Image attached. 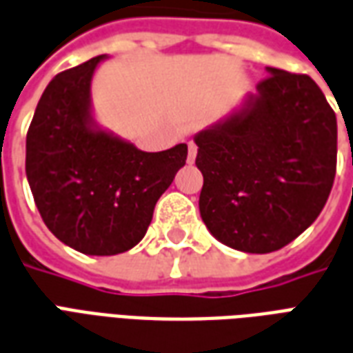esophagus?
Returning <instances> with one entry per match:
<instances>
[{
  "label": "esophagus",
  "instance_id": "34e87169",
  "mask_svg": "<svg viewBox=\"0 0 353 353\" xmlns=\"http://www.w3.org/2000/svg\"><path fill=\"white\" fill-rule=\"evenodd\" d=\"M197 156V146L194 143H188V163H194Z\"/></svg>",
  "mask_w": 353,
  "mask_h": 353
}]
</instances>
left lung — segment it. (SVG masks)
I'll return each mask as SVG.
<instances>
[{
  "label": "left lung",
  "instance_id": "left-lung-1",
  "mask_svg": "<svg viewBox=\"0 0 353 353\" xmlns=\"http://www.w3.org/2000/svg\"><path fill=\"white\" fill-rule=\"evenodd\" d=\"M267 73L235 110L194 137L203 222L246 254L280 250L307 230L336 171V117L323 92L308 74Z\"/></svg>",
  "mask_w": 353,
  "mask_h": 353
}]
</instances>
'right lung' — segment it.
Wrapping results in <instances>:
<instances>
[{"instance_id": "obj_1", "label": "right lung", "mask_w": 353, "mask_h": 353, "mask_svg": "<svg viewBox=\"0 0 353 353\" xmlns=\"http://www.w3.org/2000/svg\"><path fill=\"white\" fill-rule=\"evenodd\" d=\"M107 58L56 74L26 137V176L43 222L86 256H114L141 243L188 158L186 143L143 152L97 123L92 79Z\"/></svg>"}]
</instances>
